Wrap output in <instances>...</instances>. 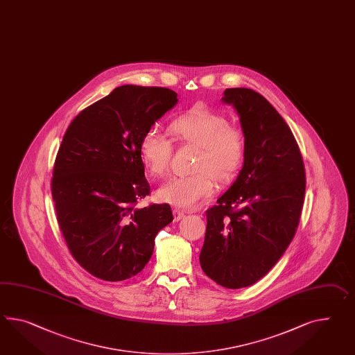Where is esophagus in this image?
<instances>
[{"label":"esophagus","mask_w":355,"mask_h":355,"mask_svg":"<svg viewBox=\"0 0 355 355\" xmlns=\"http://www.w3.org/2000/svg\"><path fill=\"white\" fill-rule=\"evenodd\" d=\"M173 216L174 220H175V222H178V220H181L182 218L184 216V211H183V210H180V209H174Z\"/></svg>","instance_id":"1"}]
</instances>
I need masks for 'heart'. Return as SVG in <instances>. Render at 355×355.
I'll return each mask as SVG.
<instances>
[{"instance_id":"obj_1","label":"heart","mask_w":355,"mask_h":355,"mask_svg":"<svg viewBox=\"0 0 355 355\" xmlns=\"http://www.w3.org/2000/svg\"><path fill=\"white\" fill-rule=\"evenodd\" d=\"M174 139L200 147L193 165L198 172L175 177L157 191L160 201L177 208H196L214 192V181H230L241 166L246 139L243 130L231 124L223 114L204 107H192L169 124ZM173 147L171 141L155 130L146 132L139 142V157L148 173L162 178L168 173Z\"/></svg>"}]
</instances>
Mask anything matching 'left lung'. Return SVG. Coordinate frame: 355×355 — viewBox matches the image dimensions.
Listing matches in <instances>:
<instances>
[{"label": "left lung", "instance_id": "left-lung-1", "mask_svg": "<svg viewBox=\"0 0 355 355\" xmlns=\"http://www.w3.org/2000/svg\"><path fill=\"white\" fill-rule=\"evenodd\" d=\"M222 101L239 114L246 150L234 184L207 210L200 266L218 285L241 288L266 276L294 239L305 169L290 127L263 96L227 88Z\"/></svg>", "mask_w": 355, "mask_h": 355}]
</instances>
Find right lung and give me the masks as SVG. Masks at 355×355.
<instances>
[{
  "label": "right lung",
  "mask_w": 355,
  "mask_h": 355,
  "mask_svg": "<svg viewBox=\"0 0 355 355\" xmlns=\"http://www.w3.org/2000/svg\"><path fill=\"white\" fill-rule=\"evenodd\" d=\"M177 103L169 88L116 87L80 112L62 137L52 199L71 255L92 276L110 282L136 276L157 232L173 220L168 204L136 205L150 193L139 142Z\"/></svg>",
  "instance_id": "obj_1"
}]
</instances>
